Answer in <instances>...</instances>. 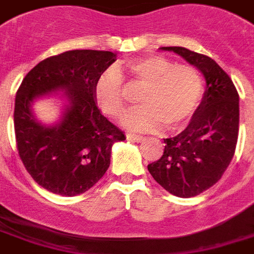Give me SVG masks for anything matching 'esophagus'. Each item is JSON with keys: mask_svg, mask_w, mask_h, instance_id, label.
Returning <instances> with one entry per match:
<instances>
[{"mask_svg": "<svg viewBox=\"0 0 254 254\" xmlns=\"http://www.w3.org/2000/svg\"><path fill=\"white\" fill-rule=\"evenodd\" d=\"M127 139L133 142H143L146 138L143 135H138V134H127Z\"/></svg>", "mask_w": 254, "mask_h": 254, "instance_id": "1", "label": "esophagus"}]
</instances>
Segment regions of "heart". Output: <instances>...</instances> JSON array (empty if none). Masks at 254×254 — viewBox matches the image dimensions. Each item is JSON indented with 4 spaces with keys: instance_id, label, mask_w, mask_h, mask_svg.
<instances>
[{
    "instance_id": "heart-1",
    "label": "heart",
    "mask_w": 254,
    "mask_h": 254,
    "mask_svg": "<svg viewBox=\"0 0 254 254\" xmlns=\"http://www.w3.org/2000/svg\"><path fill=\"white\" fill-rule=\"evenodd\" d=\"M131 83L143 88L141 108L124 117V125L131 130L155 131L166 127L177 130L190 120L203 95V78L197 67L176 65L163 56H148L125 64ZM123 69L109 67L98 77L94 98L98 107L111 117L127 111V91Z\"/></svg>"
}]
</instances>
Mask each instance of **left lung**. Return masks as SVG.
<instances>
[{
	"label": "left lung",
	"instance_id": "8db88e82",
	"mask_svg": "<svg viewBox=\"0 0 254 254\" xmlns=\"http://www.w3.org/2000/svg\"><path fill=\"white\" fill-rule=\"evenodd\" d=\"M203 74L206 90L188 127L164 139L162 158L148 164L154 180L171 194L189 198L218 183L234 158L239 134V94L213 59L183 47H162Z\"/></svg>",
	"mask_w": 254,
	"mask_h": 254
}]
</instances>
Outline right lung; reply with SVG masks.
Instances as JSON below:
<instances>
[{"label": "right lung", "mask_w": 254, "mask_h": 254, "mask_svg": "<svg viewBox=\"0 0 254 254\" xmlns=\"http://www.w3.org/2000/svg\"><path fill=\"white\" fill-rule=\"evenodd\" d=\"M116 56L90 49L53 56L30 70L16 92L14 129L20 159L32 179L55 194L87 191L108 170L112 146L127 139L94 98L95 82ZM45 97L63 102L59 121L49 126L33 112L34 102Z\"/></svg>", "instance_id": "obj_1"}]
</instances>
